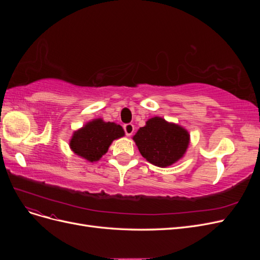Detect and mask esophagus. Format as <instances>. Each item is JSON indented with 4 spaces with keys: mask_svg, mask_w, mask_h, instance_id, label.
Returning a JSON list of instances; mask_svg holds the SVG:
<instances>
[{
    "mask_svg": "<svg viewBox=\"0 0 260 260\" xmlns=\"http://www.w3.org/2000/svg\"><path fill=\"white\" fill-rule=\"evenodd\" d=\"M123 130H124L125 136L130 137L132 133H133V131H135V125H133L132 123H125L123 125Z\"/></svg>",
    "mask_w": 260,
    "mask_h": 260,
    "instance_id": "esophagus-1",
    "label": "esophagus"
}]
</instances>
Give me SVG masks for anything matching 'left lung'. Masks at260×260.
I'll use <instances>...</instances> for the list:
<instances>
[{"label":"left lung","mask_w":260,"mask_h":260,"mask_svg":"<svg viewBox=\"0 0 260 260\" xmlns=\"http://www.w3.org/2000/svg\"><path fill=\"white\" fill-rule=\"evenodd\" d=\"M139 151L147 161L158 167L170 166L185 153L190 136L186 130L160 117L147 120L133 137Z\"/></svg>","instance_id":"8db88e82"}]
</instances>
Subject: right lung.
I'll list each match as a JSON object with an SVG mask.
<instances>
[{
	"mask_svg": "<svg viewBox=\"0 0 260 260\" xmlns=\"http://www.w3.org/2000/svg\"><path fill=\"white\" fill-rule=\"evenodd\" d=\"M124 136L121 125L115 122L93 120L74 133L70 140L73 151L86 160L96 161L103 156L115 139Z\"/></svg>",
	"mask_w": 260,
	"mask_h": 260,
	"instance_id": "add662e5",
	"label": "right lung"
}]
</instances>
